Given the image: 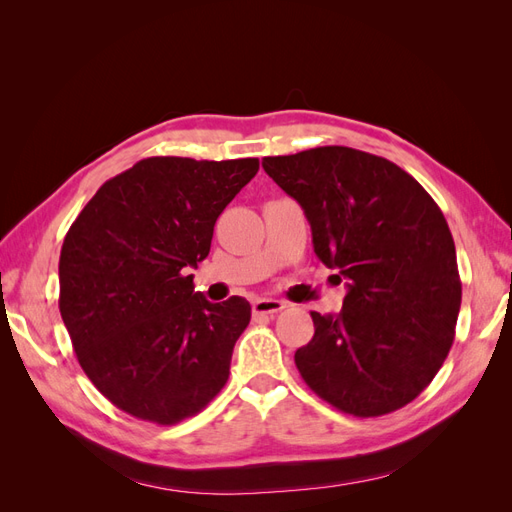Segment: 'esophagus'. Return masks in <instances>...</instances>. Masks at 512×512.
<instances>
[{"label":"esophagus","mask_w":512,"mask_h":512,"mask_svg":"<svg viewBox=\"0 0 512 512\" xmlns=\"http://www.w3.org/2000/svg\"><path fill=\"white\" fill-rule=\"evenodd\" d=\"M284 307H286V303L280 299H256L252 303L254 314H277V312H282Z\"/></svg>","instance_id":"1"}]
</instances>
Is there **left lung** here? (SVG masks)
I'll return each instance as SVG.
<instances>
[{
  "mask_svg": "<svg viewBox=\"0 0 512 512\" xmlns=\"http://www.w3.org/2000/svg\"><path fill=\"white\" fill-rule=\"evenodd\" d=\"M303 207L316 256L348 292L337 316L312 312L294 352L305 384L352 416L404 408L436 378L455 339L461 280L440 207L404 168L350 147L262 160Z\"/></svg>",
  "mask_w": 512,
  "mask_h": 512,
  "instance_id": "8db88e82",
  "label": "left lung"
}]
</instances>
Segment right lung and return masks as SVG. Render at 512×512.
Returning a JSON list of instances; mask_svg holds the SVG:
<instances>
[{
  "label": "right lung",
  "mask_w": 512,
  "mask_h": 512,
  "mask_svg": "<svg viewBox=\"0 0 512 512\" xmlns=\"http://www.w3.org/2000/svg\"><path fill=\"white\" fill-rule=\"evenodd\" d=\"M258 158H145L102 183L59 256V312L87 378L119 410L175 425L218 395L252 318L241 297L209 303L190 267Z\"/></svg>",
  "instance_id": "right-lung-1"
}]
</instances>
